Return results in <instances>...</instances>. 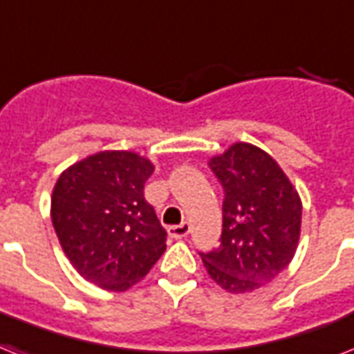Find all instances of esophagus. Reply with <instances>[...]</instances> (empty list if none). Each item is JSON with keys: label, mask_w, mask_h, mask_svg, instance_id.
Wrapping results in <instances>:
<instances>
[{"label": "esophagus", "mask_w": 354, "mask_h": 354, "mask_svg": "<svg viewBox=\"0 0 354 354\" xmlns=\"http://www.w3.org/2000/svg\"><path fill=\"white\" fill-rule=\"evenodd\" d=\"M189 232H191V225H189V222H182L180 225L169 227V236L174 238V240H182V238H185Z\"/></svg>", "instance_id": "1"}]
</instances>
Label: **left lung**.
<instances>
[{
	"instance_id": "obj_1",
	"label": "left lung",
	"mask_w": 354,
	"mask_h": 354,
	"mask_svg": "<svg viewBox=\"0 0 354 354\" xmlns=\"http://www.w3.org/2000/svg\"><path fill=\"white\" fill-rule=\"evenodd\" d=\"M225 192L220 247L200 252L207 272L229 292H249L277 278L295 257L301 202L286 172L266 151L232 143L211 158Z\"/></svg>"
}]
</instances>
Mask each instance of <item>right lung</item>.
Returning a JSON list of instances; mask_svg holds the SVG:
<instances>
[{"label": "right lung", "instance_id": "1", "mask_svg": "<svg viewBox=\"0 0 354 354\" xmlns=\"http://www.w3.org/2000/svg\"><path fill=\"white\" fill-rule=\"evenodd\" d=\"M154 165L131 151H102L57 178L50 200L54 231L85 280L127 291L160 260L167 232L143 185Z\"/></svg>", "mask_w": 354, "mask_h": 354}]
</instances>
